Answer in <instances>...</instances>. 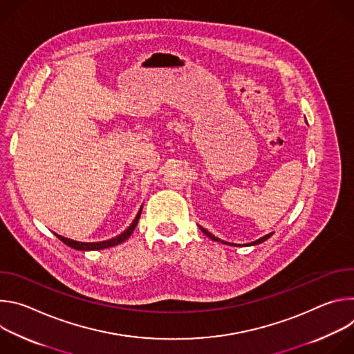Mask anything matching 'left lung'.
Masks as SVG:
<instances>
[{
    "label": "left lung",
    "mask_w": 354,
    "mask_h": 354,
    "mask_svg": "<svg viewBox=\"0 0 354 354\" xmlns=\"http://www.w3.org/2000/svg\"><path fill=\"white\" fill-rule=\"evenodd\" d=\"M198 228L201 230V232L203 234H206L210 239H213V241H216V242H221V243H227V245H231V246H243V245H239V243H231V242H227V241H223V239H220V238H217V236H214L212 232H209L206 228H203L201 225H198ZM273 235V232H269V234H266L265 236H262V238H259V239H257V241H254V242H250V243H245V246H248V245H258V243H262V242H265L266 239H269L270 236Z\"/></svg>",
    "instance_id": "8db88e82"
}]
</instances>
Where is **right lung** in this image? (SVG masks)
I'll use <instances>...</instances> for the list:
<instances>
[{
  "instance_id": "right-lung-1",
  "label": "right lung",
  "mask_w": 354,
  "mask_h": 354,
  "mask_svg": "<svg viewBox=\"0 0 354 354\" xmlns=\"http://www.w3.org/2000/svg\"><path fill=\"white\" fill-rule=\"evenodd\" d=\"M141 210H142V206L140 207L136 218L133 220V223L130 224V227H127V230H124L122 234L116 235L115 238H111L108 241H100V242H78V241H74V239H70V238H64L59 234H56V236L63 241L66 245H68L70 248L73 249H77V250H97V249H105V248H111V246H115V245H119L122 242H124L134 231V228L137 227V223L140 220V216H141Z\"/></svg>"
}]
</instances>
